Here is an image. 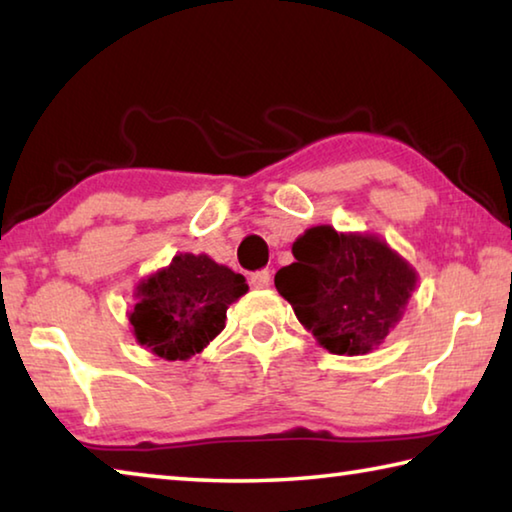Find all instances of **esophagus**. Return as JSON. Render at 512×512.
I'll return each mask as SVG.
<instances>
[{"instance_id": "esophagus-1", "label": "esophagus", "mask_w": 512, "mask_h": 512, "mask_svg": "<svg viewBox=\"0 0 512 512\" xmlns=\"http://www.w3.org/2000/svg\"><path fill=\"white\" fill-rule=\"evenodd\" d=\"M250 287L253 289H266L271 287V271H255L253 275H250Z\"/></svg>"}]
</instances>
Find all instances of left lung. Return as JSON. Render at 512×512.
Masks as SVG:
<instances>
[{
	"mask_svg": "<svg viewBox=\"0 0 512 512\" xmlns=\"http://www.w3.org/2000/svg\"><path fill=\"white\" fill-rule=\"evenodd\" d=\"M296 262L275 273V289L332 354H368L400 323L415 275L375 235L316 225L293 241Z\"/></svg>",
	"mask_w": 512,
	"mask_h": 512,
	"instance_id": "1",
	"label": "left lung"
}]
</instances>
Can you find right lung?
<instances>
[{
  "label": "right lung",
  "mask_w": 512,
  "mask_h": 512,
  "mask_svg": "<svg viewBox=\"0 0 512 512\" xmlns=\"http://www.w3.org/2000/svg\"><path fill=\"white\" fill-rule=\"evenodd\" d=\"M248 291L246 277L207 255L180 253L137 284L128 314L140 345L167 361H185L225 327V311Z\"/></svg>",
  "instance_id": "obj_1"
}]
</instances>
